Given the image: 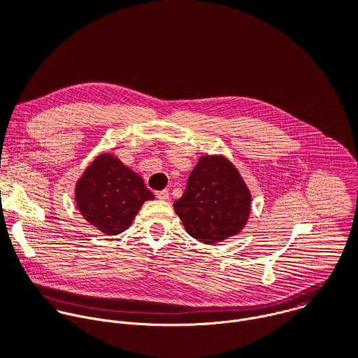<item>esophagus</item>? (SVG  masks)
<instances>
[{"label": "esophagus", "instance_id": "34e87169", "mask_svg": "<svg viewBox=\"0 0 358 358\" xmlns=\"http://www.w3.org/2000/svg\"><path fill=\"white\" fill-rule=\"evenodd\" d=\"M156 196L162 201H169L170 199V192L167 189H163V191H157L156 192Z\"/></svg>", "mask_w": 358, "mask_h": 358}]
</instances>
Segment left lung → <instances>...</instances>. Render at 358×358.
<instances>
[{"label": "left lung", "instance_id": "1", "mask_svg": "<svg viewBox=\"0 0 358 358\" xmlns=\"http://www.w3.org/2000/svg\"><path fill=\"white\" fill-rule=\"evenodd\" d=\"M252 194L238 169L222 155H203L191 171L174 211L185 231L214 245L238 235L250 214Z\"/></svg>", "mask_w": 358, "mask_h": 358}]
</instances>
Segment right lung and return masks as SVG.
<instances>
[{
    "label": "right lung",
    "instance_id": "1",
    "mask_svg": "<svg viewBox=\"0 0 358 358\" xmlns=\"http://www.w3.org/2000/svg\"><path fill=\"white\" fill-rule=\"evenodd\" d=\"M150 199L155 195L145 188L143 178L112 152H100L75 185L79 213L105 235L126 231Z\"/></svg>",
    "mask_w": 358,
    "mask_h": 358
}]
</instances>
